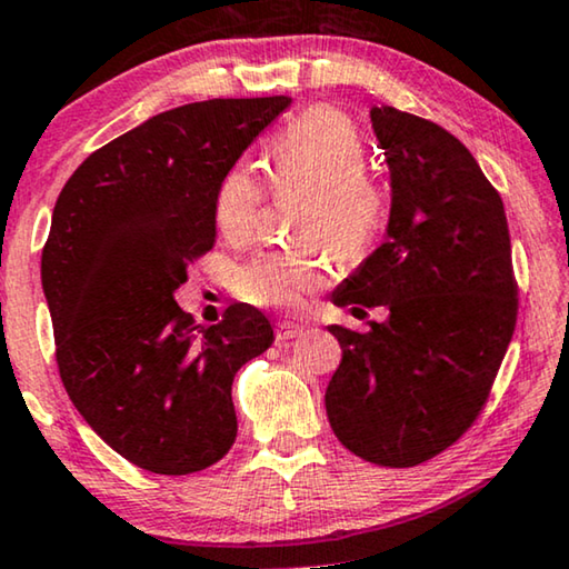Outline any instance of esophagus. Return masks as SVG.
<instances>
[{
	"label": "esophagus",
	"mask_w": 569,
	"mask_h": 569,
	"mask_svg": "<svg viewBox=\"0 0 569 569\" xmlns=\"http://www.w3.org/2000/svg\"><path fill=\"white\" fill-rule=\"evenodd\" d=\"M301 332H303V327L296 325V322H288V319H283V322L276 325V340H278V342H286V340L299 338Z\"/></svg>",
	"instance_id": "esophagus-1"
}]
</instances>
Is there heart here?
<instances>
[{"mask_svg": "<svg viewBox=\"0 0 569 569\" xmlns=\"http://www.w3.org/2000/svg\"><path fill=\"white\" fill-rule=\"evenodd\" d=\"M268 178L278 193L309 190L299 231L325 239L338 258H358L379 234L387 198L366 174V143L356 123L335 108H311L276 136L268 151ZM266 188L250 164L223 174L213 198V221L231 244L258 231ZM330 250L319 244L254 254L237 276L239 299L266 309H299L327 283Z\"/></svg>", "mask_w": 569, "mask_h": 569, "instance_id": "heart-1", "label": "heart"}]
</instances>
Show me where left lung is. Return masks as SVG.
Segmentation results:
<instances>
[{"instance_id": "8db88e82", "label": "left lung", "mask_w": 569, "mask_h": 569, "mask_svg": "<svg viewBox=\"0 0 569 569\" xmlns=\"http://www.w3.org/2000/svg\"><path fill=\"white\" fill-rule=\"evenodd\" d=\"M389 164L387 239L332 293L387 307L368 332L330 325L342 361L327 387L338 441L381 467H415L453 446L490 397L518 317L500 193L471 151L433 121L381 106Z\"/></svg>"}]
</instances>
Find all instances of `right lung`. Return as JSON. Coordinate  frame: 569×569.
Segmentation results:
<instances>
[{"instance_id":"add662e5","label":"right lung","mask_w":569,"mask_h":569,"mask_svg":"<svg viewBox=\"0 0 569 569\" xmlns=\"http://www.w3.org/2000/svg\"><path fill=\"white\" fill-rule=\"evenodd\" d=\"M288 106L276 94L167 110L92 151L53 206L41 281L63 389L102 441L154 475L223 459L234 373L273 346L250 303L201 327L174 291L216 242L221 178Z\"/></svg>"}]
</instances>
